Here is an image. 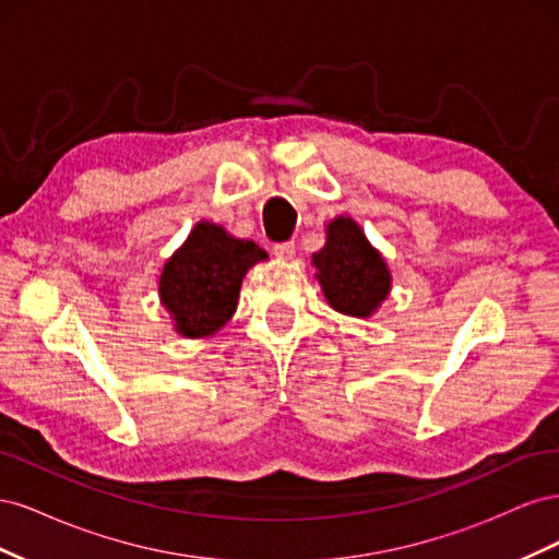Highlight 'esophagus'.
<instances>
[{"label":"esophagus","instance_id":"esophagus-1","mask_svg":"<svg viewBox=\"0 0 559 559\" xmlns=\"http://www.w3.org/2000/svg\"><path fill=\"white\" fill-rule=\"evenodd\" d=\"M275 257L282 259V261H292L296 257V245L294 242H282V245H275Z\"/></svg>","mask_w":559,"mask_h":559}]
</instances>
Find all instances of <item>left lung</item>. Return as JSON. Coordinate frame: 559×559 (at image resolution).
Wrapping results in <instances>:
<instances>
[{
  "label": "left lung",
  "mask_w": 559,
  "mask_h": 559,
  "mask_svg": "<svg viewBox=\"0 0 559 559\" xmlns=\"http://www.w3.org/2000/svg\"><path fill=\"white\" fill-rule=\"evenodd\" d=\"M312 265L326 302L341 314L373 317L392 294V270L347 214L326 224V245L314 253Z\"/></svg>",
  "instance_id": "8db88e82"
}]
</instances>
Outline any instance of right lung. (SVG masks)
<instances>
[{"label":"right lung","instance_id":"add662e5","mask_svg":"<svg viewBox=\"0 0 559 559\" xmlns=\"http://www.w3.org/2000/svg\"><path fill=\"white\" fill-rule=\"evenodd\" d=\"M267 253L251 240L230 235L202 218L189 238L165 261L158 277L160 306L183 337H210L238 310L247 270Z\"/></svg>","mask_w":559,"mask_h":559}]
</instances>
